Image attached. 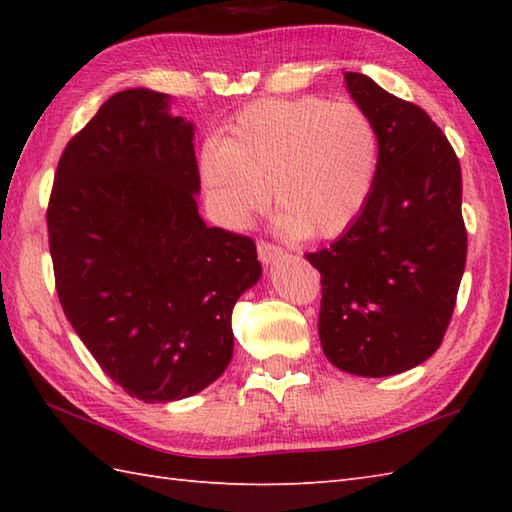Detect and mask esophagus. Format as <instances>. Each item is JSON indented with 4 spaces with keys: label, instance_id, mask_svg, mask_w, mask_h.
Returning a JSON list of instances; mask_svg holds the SVG:
<instances>
[{
    "label": "esophagus",
    "instance_id": "esophagus-1",
    "mask_svg": "<svg viewBox=\"0 0 512 512\" xmlns=\"http://www.w3.org/2000/svg\"><path fill=\"white\" fill-rule=\"evenodd\" d=\"M281 255H284V250H281L279 246L264 242V239H259V242H257V257H259V262H262V264L275 262V259L281 257Z\"/></svg>",
    "mask_w": 512,
    "mask_h": 512
}]
</instances>
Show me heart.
<instances>
[{"label": "heart", "mask_w": 512, "mask_h": 512, "mask_svg": "<svg viewBox=\"0 0 512 512\" xmlns=\"http://www.w3.org/2000/svg\"><path fill=\"white\" fill-rule=\"evenodd\" d=\"M200 169L222 224L244 228L266 209L273 189L281 233L328 239L365 209L378 171V134L354 103L264 99L233 118L224 140L204 145Z\"/></svg>", "instance_id": "obj_1"}]
</instances>
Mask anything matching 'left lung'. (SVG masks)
Masks as SVG:
<instances>
[{"instance_id": "obj_1", "label": "left lung", "mask_w": 512, "mask_h": 512, "mask_svg": "<svg viewBox=\"0 0 512 512\" xmlns=\"http://www.w3.org/2000/svg\"><path fill=\"white\" fill-rule=\"evenodd\" d=\"M347 92L378 134L374 189L354 224L306 259L321 273L319 336L347 374L394 376L427 361L449 328L466 264L460 160L418 105L369 76Z\"/></svg>"}]
</instances>
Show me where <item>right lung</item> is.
<instances>
[{
    "mask_svg": "<svg viewBox=\"0 0 512 512\" xmlns=\"http://www.w3.org/2000/svg\"><path fill=\"white\" fill-rule=\"evenodd\" d=\"M193 123L147 88L110 96L63 149L48 237L65 317L143 402L189 398L233 356L235 301L262 277L255 242L206 226Z\"/></svg>",
    "mask_w": 512,
    "mask_h": 512,
    "instance_id": "obj_1",
    "label": "right lung"
}]
</instances>
